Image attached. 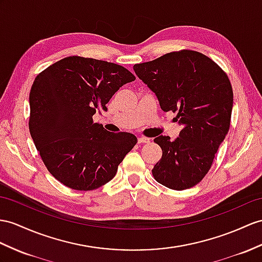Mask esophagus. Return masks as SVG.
Masks as SVG:
<instances>
[{"label":"esophagus","mask_w":262,"mask_h":262,"mask_svg":"<svg viewBox=\"0 0 262 262\" xmlns=\"http://www.w3.org/2000/svg\"><path fill=\"white\" fill-rule=\"evenodd\" d=\"M150 142V139L146 138V137H140L138 138V143H149Z\"/></svg>","instance_id":"esophagus-1"}]
</instances>
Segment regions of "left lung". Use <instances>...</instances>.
<instances>
[{
    "label": "left lung",
    "mask_w": 262,
    "mask_h": 262,
    "mask_svg": "<svg viewBox=\"0 0 262 262\" xmlns=\"http://www.w3.org/2000/svg\"><path fill=\"white\" fill-rule=\"evenodd\" d=\"M133 69L156 93L161 109L177 113L182 125L172 141L165 136L155 139L162 158L152 169L153 177L172 190L194 187L211 168L230 127V80L214 61L192 50L173 51Z\"/></svg>",
    "instance_id": "8db88e82"
}]
</instances>
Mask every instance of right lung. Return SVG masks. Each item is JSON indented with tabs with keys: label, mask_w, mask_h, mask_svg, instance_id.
<instances>
[{
	"label": "right lung",
	"mask_w": 262,
	"mask_h": 262,
	"mask_svg": "<svg viewBox=\"0 0 262 262\" xmlns=\"http://www.w3.org/2000/svg\"><path fill=\"white\" fill-rule=\"evenodd\" d=\"M136 80L116 63L68 56L43 70L30 91L29 129L47 169L66 187L98 189L111 181L137 144L132 133H112L93 122L98 109Z\"/></svg>",
	"instance_id": "right-lung-1"
}]
</instances>
